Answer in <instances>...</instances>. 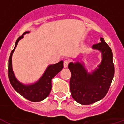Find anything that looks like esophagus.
<instances>
[{"label": "esophagus", "mask_w": 124, "mask_h": 124, "mask_svg": "<svg viewBox=\"0 0 124 124\" xmlns=\"http://www.w3.org/2000/svg\"><path fill=\"white\" fill-rule=\"evenodd\" d=\"M69 60H64V67H67L69 65Z\"/></svg>", "instance_id": "1"}]
</instances>
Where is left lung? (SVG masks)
<instances>
[{
  "instance_id": "left-lung-1",
  "label": "left lung",
  "mask_w": 124,
  "mask_h": 124,
  "mask_svg": "<svg viewBox=\"0 0 124 124\" xmlns=\"http://www.w3.org/2000/svg\"><path fill=\"white\" fill-rule=\"evenodd\" d=\"M101 42L92 48L102 54V60L96 70L88 73L83 64L70 62L68 67L71 72L70 91L76 101L82 105H90L103 98L108 91L113 76V54L108 45L103 38Z\"/></svg>"
}]
</instances>
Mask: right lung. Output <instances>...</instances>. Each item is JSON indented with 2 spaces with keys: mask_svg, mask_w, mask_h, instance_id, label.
Here are the masks:
<instances>
[{
  "mask_svg": "<svg viewBox=\"0 0 124 124\" xmlns=\"http://www.w3.org/2000/svg\"><path fill=\"white\" fill-rule=\"evenodd\" d=\"M28 33L29 31L25 32L22 36L19 37L16 42L14 48L11 52L9 59V68H8L9 78L12 86L19 94L31 101L39 102L45 99L49 95L52 89V79L63 69L64 62L62 60H61L57 64L49 65L41 78L35 83H33L31 85H25L18 81L16 78L14 72L12 70V54L16 48L19 41L23 38L24 35Z\"/></svg>",
  "mask_w": 124,
  "mask_h": 124,
  "instance_id": "obj_1",
  "label": "right lung"
}]
</instances>
